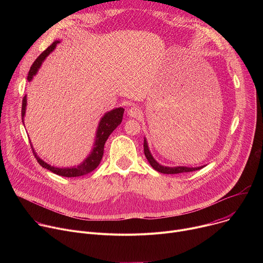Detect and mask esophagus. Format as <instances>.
<instances>
[{
    "instance_id": "1",
    "label": "esophagus",
    "mask_w": 263,
    "mask_h": 263,
    "mask_svg": "<svg viewBox=\"0 0 263 263\" xmlns=\"http://www.w3.org/2000/svg\"><path fill=\"white\" fill-rule=\"evenodd\" d=\"M141 109L140 108H138V107H136V106H133V107H131L129 110H128V116L130 117V118H133V119H137V118H139L140 116H141Z\"/></svg>"
}]
</instances>
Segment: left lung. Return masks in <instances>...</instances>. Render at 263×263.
I'll return each mask as SVG.
<instances>
[{
	"label": "left lung",
	"mask_w": 263,
	"mask_h": 263,
	"mask_svg": "<svg viewBox=\"0 0 263 263\" xmlns=\"http://www.w3.org/2000/svg\"><path fill=\"white\" fill-rule=\"evenodd\" d=\"M143 149H144V155L148 161V163L151 164V166L162 174H180V173H189V172H194V171H198L201 170L202 167H204L205 165L202 166H197V167H189V166H165V165H161L159 162H157L155 160V158L152 156L151 151L148 148V144L146 141V138H143Z\"/></svg>",
	"instance_id": "left-lung-1"
}]
</instances>
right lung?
Returning a JSON list of instances; mask_svg holds the SVG:
<instances>
[{
  "mask_svg": "<svg viewBox=\"0 0 263 263\" xmlns=\"http://www.w3.org/2000/svg\"><path fill=\"white\" fill-rule=\"evenodd\" d=\"M59 43H60V41H55L33 62L32 66L30 67L29 73H28V78H27L28 82H31L33 80L35 74L39 72V69L41 68L43 62L56 49V47ZM26 107H27V95H25V97L23 99V105H22L23 124H25L24 119H25V115H26ZM124 111H125V109L123 107L115 108V109L106 112V114L102 117V119L99 122L98 128H97L96 138H95V142H93L91 151L88 154V156L80 164L74 165V166H69V167H57V166L51 165V164L47 163L46 161H44L41 157L37 156V153L34 151L33 145L31 143L33 154H34L35 158L37 159V162H39L43 167L51 171L52 173L62 176V177H67V178L79 177V176H83V175H86V174L92 172L95 168H97V166L100 164V162L102 160V157L104 154V145H105L106 140L108 139L109 135L114 132V130H116V128L122 123Z\"/></svg>",
  "mask_w": 263,
  "mask_h": 263,
  "instance_id": "add662e5",
  "label": "right lung"
}]
</instances>
